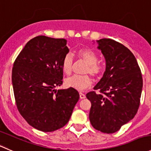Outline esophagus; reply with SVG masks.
Masks as SVG:
<instances>
[{"label":"esophagus","mask_w":151,"mask_h":151,"mask_svg":"<svg viewBox=\"0 0 151 151\" xmlns=\"http://www.w3.org/2000/svg\"><path fill=\"white\" fill-rule=\"evenodd\" d=\"M79 96H80L81 99H84V98H86V95L83 93H82V92H80V93H79Z\"/></svg>","instance_id":"1"}]
</instances>
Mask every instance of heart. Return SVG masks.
I'll return each mask as SVG.
<instances>
[{
    "instance_id": "b5f03b06",
    "label": "heart",
    "mask_w": 151,
    "mask_h": 151,
    "mask_svg": "<svg viewBox=\"0 0 151 151\" xmlns=\"http://www.w3.org/2000/svg\"><path fill=\"white\" fill-rule=\"evenodd\" d=\"M76 54L80 59L87 64L84 73L90 74L93 77H98L101 73V66L98 64V54L89 47H82L76 50ZM73 66V58L71 53L65 55L62 61V69L67 75L71 73ZM92 81L88 75L73 76L67 78L65 84L68 87L73 88L76 90L83 91L91 86Z\"/></svg>"
}]
</instances>
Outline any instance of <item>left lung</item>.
<instances>
[{
    "label": "left lung",
    "mask_w": 151,
    "mask_h": 151,
    "mask_svg": "<svg viewBox=\"0 0 151 151\" xmlns=\"http://www.w3.org/2000/svg\"><path fill=\"white\" fill-rule=\"evenodd\" d=\"M98 48L106 59L102 78L88 92L92 104L89 120L98 131L112 134L132 120L140 104L142 77L137 61L131 50L111 39L97 40Z\"/></svg>",
    "instance_id": "obj_1"
}]
</instances>
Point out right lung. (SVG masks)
<instances>
[{"label":"right lung","instance_id":"1","mask_svg":"<svg viewBox=\"0 0 151 151\" xmlns=\"http://www.w3.org/2000/svg\"><path fill=\"white\" fill-rule=\"evenodd\" d=\"M68 52L65 39L38 36L14 61L12 80L17 109L39 131L51 132L65 126L79 99L75 89H54L62 84V61Z\"/></svg>","mask_w":151,"mask_h":151}]
</instances>
